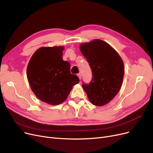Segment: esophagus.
<instances>
[{"label": "esophagus", "mask_w": 153, "mask_h": 153, "mask_svg": "<svg viewBox=\"0 0 153 153\" xmlns=\"http://www.w3.org/2000/svg\"><path fill=\"white\" fill-rule=\"evenodd\" d=\"M77 76H78V77L79 78V79L80 80H81V78H82V75H81V73H78V74H77Z\"/></svg>", "instance_id": "obj_1"}]
</instances>
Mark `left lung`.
<instances>
[{
	"mask_svg": "<svg viewBox=\"0 0 153 153\" xmlns=\"http://www.w3.org/2000/svg\"><path fill=\"white\" fill-rule=\"evenodd\" d=\"M80 50L92 73L90 84L82 85L88 99L98 106L108 103L123 84L124 66L122 58L109 44L98 39L81 43Z\"/></svg>",
	"mask_w": 153,
	"mask_h": 153,
	"instance_id": "8db88e82",
	"label": "left lung"
}]
</instances>
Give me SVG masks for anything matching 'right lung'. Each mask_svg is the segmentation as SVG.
<instances>
[{"instance_id":"right-lung-1","label":"right lung","mask_w":153,"mask_h":153,"mask_svg":"<svg viewBox=\"0 0 153 153\" xmlns=\"http://www.w3.org/2000/svg\"><path fill=\"white\" fill-rule=\"evenodd\" d=\"M63 46L43 47L32 55L27 68L30 89L37 98L51 105L65 101L73 87L79 82L70 73V64L62 59Z\"/></svg>"}]
</instances>
